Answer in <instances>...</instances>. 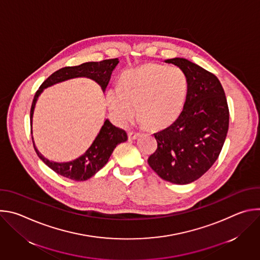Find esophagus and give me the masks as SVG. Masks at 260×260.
<instances>
[{
	"instance_id": "esophagus-1",
	"label": "esophagus",
	"mask_w": 260,
	"mask_h": 260,
	"mask_svg": "<svg viewBox=\"0 0 260 260\" xmlns=\"http://www.w3.org/2000/svg\"><path fill=\"white\" fill-rule=\"evenodd\" d=\"M128 138L131 139V140H135V139H137L138 138V136L140 135L139 133H135V132H128Z\"/></svg>"
}]
</instances>
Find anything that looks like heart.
<instances>
[{
  "label": "heart",
  "mask_w": 260,
  "mask_h": 260,
  "mask_svg": "<svg viewBox=\"0 0 260 260\" xmlns=\"http://www.w3.org/2000/svg\"><path fill=\"white\" fill-rule=\"evenodd\" d=\"M188 80L179 67L146 63L124 73L119 86L107 92L111 113L123 126L132 124L139 114L152 128L173 123L186 99Z\"/></svg>",
  "instance_id": "1"
}]
</instances>
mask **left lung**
<instances>
[{
	"mask_svg": "<svg viewBox=\"0 0 260 260\" xmlns=\"http://www.w3.org/2000/svg\"><path fill=\"white\" fill-rule=\"evenodd\" d=\"M166 62L184 71L188 89L179 117L154 134L157 149L148 164L161 179L188 184L217 160L228 135L230 110L224 89L214 74L185 58Z\"/></svg>",
	"mask_w": 260,
	"mask_h": 260,
	"instance_id": "obj_1",
	"label": "left lung"
}]
</instances>
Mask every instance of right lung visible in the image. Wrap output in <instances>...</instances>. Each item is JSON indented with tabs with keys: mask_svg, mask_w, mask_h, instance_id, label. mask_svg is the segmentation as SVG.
<instances>
[{
	"mask_svg": "<svg viewBox=\"0 0 260 260\" xmlns=\"http://www.w3.org/2000/svg\"><path fill=\"white\" fill-rule=\"evenodd\" d=\"M117 58H110L104 59L98 62H85L75 67H64L54 72L50 75L37 90L31 107H30V125L32 119L34 108L38 99L39 94L42 90L52 84L57 82L64 81L67 79L75 78V77H87L94 81H96L102 89L105 91L110 78L115 67L118 64ZM31 131V128H30ZM31 134V132H30ZM127 140V135L125 131L118 128L111 123L108 119L104 122L98 137L88 148V150L79 158L70 161V162H54L45 158L35 147L34 141L32 145L36 150V153L38 154L40 159L47 165L52 171L56 174L69 178L75 181H85L91 178L96 172H99L109 160L111 154H112L115 147Z\"/></svg>",
	"mask_w": 260,
	"mask_h": 260,
	"instance_id": "right-lung-1",
	"label": "right lung"
}]
</instances>
